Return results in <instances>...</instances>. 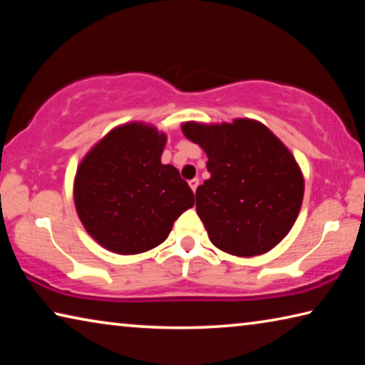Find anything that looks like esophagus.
<instances>
[{
	"instance_id": "34e87169",
	"label": "esophagus",
	"mask_w": 365,
	"mask_h": 365,
	"mask_svg": "<svg viewBox=\"0 0 365 365\" xmlns=\"http://www.w3.org/2000/svg\"><path fill=\"white\" fill-rule=\"evenodd\" d=\"M188 183H190V188L193 190L195 193H196V188H197V185H200V178H193V180H190Z\"/></svg>"
}]
</instances>
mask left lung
Wrapping results in <instances>:
<instances>
[{
	"label": "left lung",
	"instance_id": "obj_1",
	"mask_svg": "<svg viewBox=\"0 0 365 365\" xmlns=\"http://www.w3.org/2000/svg\"><path fill=\"white\" fill-rule=\"evenodd\" d=\"M185 137L207 156L211 177L196 188V212L215 248L261 256L287 237L304 197V175L293 153L262 122L182 123Z\"/></svg>",
	"mask_w": 365,
	"mask_h": 365
}]
</instances>
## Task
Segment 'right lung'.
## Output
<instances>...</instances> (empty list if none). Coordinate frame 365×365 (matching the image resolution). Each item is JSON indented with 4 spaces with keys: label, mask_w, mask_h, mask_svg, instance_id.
Wrapping results in <instances>:
<instances>
[{
    "label": "right lung",
    "mask_w": 365,
    "mask_h": 365,
    "mask_svg": "<svg viewBox=\"0 0 365 365\" xmlns=\"http://www.w3.org/2000/svg\"><path fill=\"white\" fill-rule=\"evenodd\" d=\"M168 135L133 120L114 127L80 160L73 205L86 233L115 255L156 248L195 195L172 164L160 163Z\"/></svg>",
    "instance_id": "obj_1"
}]
</instances>
